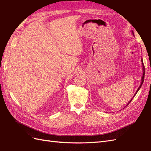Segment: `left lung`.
Instances as JSON below:
<instances>
[{
  "label": "left lung",
  "instance_id": "obj_1",
  "mask_svg": "<svg viewBox=\"0 0 151 151\" xmlns=\"http://www.w3.org/2000/svg\"><path fill=\"white\" fill-rule=\"evenodd\" d=\"M131 32H132V34H133V35L134 36V33H133V30H132V31H131ZM141 61H142V71H143V75H142V78H141V83H140V86H139V87L138 88V89H137V91H136V92H135V94H134V96H133V97L132 98H131V99L130 100V101H129V103H127V105H126V106H127V105H129V103L131 101H132V99H133V98L134 97V96H135V95H136L137 94V92H138V91H139V89H140V88H141V87H142V84H143V83H144V76H145V67H144V63H143V59H142H142H141ZM125 106V107H126Z\"/></svg>",
  "mask_w": 151,
  "mask_h": 151
}]
</instances>
